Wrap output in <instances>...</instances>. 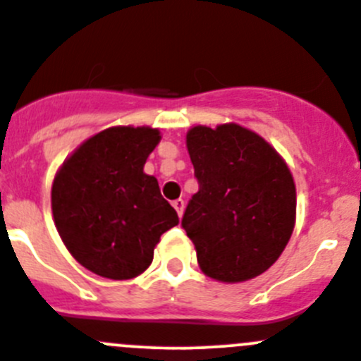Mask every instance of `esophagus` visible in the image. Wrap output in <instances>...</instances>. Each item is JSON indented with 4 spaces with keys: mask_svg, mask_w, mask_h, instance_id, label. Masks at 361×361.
Returning a JSON list of instances; mask_svg holds the SVG:
<instances>
[{
    "mask_svg": "<svg viewBox=\"0 0 361 361\" xmlns=\"http://www.w3.org/2000/svg\"><path fill=\"white\" fill-rule=\"evenodd\" d=\"M173 207L176 209L178 216L181 218V214H183V209H185V201L183 199H176V201H173Z\"/></svg>",
    "mask_w": 361,
    "mask_h": 361,
    "instance_id": "34e87169",
    "label": "esophagus"
}]
</instances>
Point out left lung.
I'll return each mask as SVG.
<instances>
[{
    "mask_svg": "<svg viewBox=\"0 0 361 361\" xmlns=\"http://www.w3.org/2000/svg\"><path fill=\"white\" fill-rule=\"evenodd\" d=\"M199 192L185 209V232L207 278L243 283L267 271L288 245L297 190L285 159L239 123L187 133Z\"/></svg>",
    "mask_w": 361,
    "mask_h": 361,
    "instance_id": "obj_1",
    "label": "left lung"
}]
</instances>
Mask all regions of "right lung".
Listing matches in <instances>:
<instances>
[{"label": "right lung", "instance_id": "add662e5", "mask_svg": "<svg viewBox=\"0 0 361 361\" xmlns=\"http://www.w3.org/2000/svg\"><path fill=\"white\" fill-rule=\"evenodd\" d=\"M160 130L115 126L83 141L56 173L52 214L80 265L108 279H133L154 260L160 235L180 224L143 171Z\"/></svg>", "mask_w": 361, "mask_h": 361}]
</instances>
